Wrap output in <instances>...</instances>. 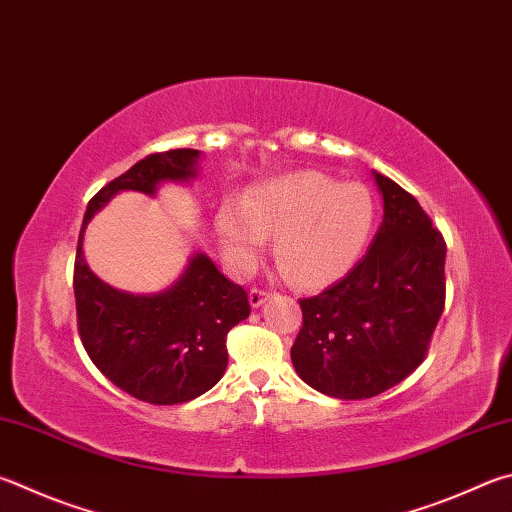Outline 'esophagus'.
<instances>
[{
    "instance_id": "obj_1",
    "label": "esophagus",
    "mask_w": 512,
    "mask_h": 512,
    "mask_svg": "<svg viewBox=\"0 0 512 512\" xmlns=\"http://www.w3.org/2000/svg\"><path fill=\"white\" fill-rule=\"evenodd\" d=\"M248 300H250V306H253V309H259V306H262L268 300V293L262 291V288H253V291H250V295H248Z\"/></svg>"
}]
</instances>
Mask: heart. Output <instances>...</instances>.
<instances>
[{"instance_id": "obj_1", "label": "heart", "mask_w": 512, "mask_h": 512, "mask_svg": "<svg viewBox=\"0 0 512 512\" xmlns=\"http://www.w3.org/2000/svg\"><path fill=\"white\" fill-rule=\"evenodd\" d=\"M374 226L376 201L365 185L311 170L257 183L244 199L221 201L215 215L232 271L248 273L268 235H275L280 271L304 288L345 277L365 253Z\"/></svg>"}]
</instances>
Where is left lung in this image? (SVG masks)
Returning a JSON list of instances; mask_svg holds the SVG:
<instances>
[{
	"mask_svg": "<svg viewBox=\"0 0 512 512\" xmlns=\"http://www.w3.org/2000/svg\"><path fill=\"white\" fill-rule=\"evenodd\" d=\"M383 224L365 257L315 297L291 360L306 385L360 401L383 394L421 365L445 302V241L418 201L371 170Z\"/></svg>",
	"mask_w": 512,
	"mask_h": 512,
	"instance_id": "obj_1",
	"label": "left lung"
}]
</instances>
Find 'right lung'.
Returning <instances> with one entry per match:
<instances>
[{"label": "right lung", "mask_w": 512, "mask_h": 512, "mask_svg": "<svg viewBox=\"0 0 512 512\" xmlns=\"http://www.w3.org/2000/svg\"><path fill=\"white\" fill-rule=\"evenodd\" d=\"M199 161V150L145 156L89 201L80 228L73 293L82 345L111 383L152 405L188 403L219 383L228 331L250 315L248 293L201 250L163 291H120L91 271L82 244L89 221L116 194L156 197L165 183H192Z\"/></svg>", "instance_id": "right-lung-1"}]
</instances>
